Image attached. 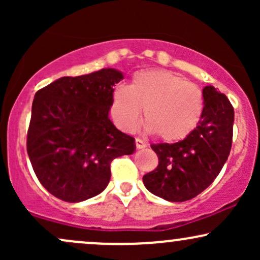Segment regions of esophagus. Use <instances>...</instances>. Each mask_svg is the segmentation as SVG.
Listing matches in <instances>:
<instances>
[{
  "label": "esophagus",
  "mask_w": 260,
  "mask_h": 260,
  "mask_svg": "<svg viewBox=\"0 0 260 260\" xmlns=\"http://www.w3.org/2000/svg\"><path fill=\"white\" fill-rule=\"evenodd\" d=\"M136 147L137 149H144L147 148V143L143 142L142 139H136Z\"/></svg>",
  "instance_id": "esophagus-1"
}]
</instances>
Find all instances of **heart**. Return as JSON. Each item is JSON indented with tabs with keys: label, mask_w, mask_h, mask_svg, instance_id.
<instances>
[{
	"label": "heart",
	"mask_w": 260,
	"mask_h": 260,
	"mask_svg": "<svg viewBox=\"0 0 260 260\" xmlns=\"http://www.w3.org/2000/svg\"><path fill=\"white\" fill-rule=\"evenodd\" d=\"M166 142L189 136L201 121L204 99L193 83L169 71L148 70L134 73L129 85H120L112 95L113 120L126 132H133L142 121Z\"/></svg>",
	"instance_id": "heart-1"
}]
</instances>
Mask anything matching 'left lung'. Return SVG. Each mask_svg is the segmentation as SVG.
Returning a JSON list of instances; mask_svg holds the SVG:
<instances>
[{
  "label": "left lung",
  "mask_w": 260,
  "mask_h": 260,
  "mask_svg": "<svg viewBox=\"0 0 260 260\" xmlns=\"http://www.w3.org/2000/svg\"><path fill=\"white\" fill-rule=\"evenodd\" d=\"M203 98L202 118L189 136L174 144L151 145L159 165L144 175L143 182L149 192L165 201L186 202L207 189L230 155L234 107L213 85L204 86Z\"/></svg>",
  "instance_id": "left-lung-1"
}]
</instances>
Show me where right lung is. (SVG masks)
<instances>
[{"mask_svg":"<svg viewBox=\"0 0 260 260\" xmlns=\"http://www.w3.org/2000/svg\"><path fill=\"white\" fill-rule=\"evenodd\" d=\"M115 68L62 77L37 91L26 150L40 183L61 201L78 203L100 194L111 177L110 164L136 151L133 137L109 117Z\"/></svg>","mask_w":260,"mask_h":260,"instance_id":"1","label":"right lung"}]
</instances>
